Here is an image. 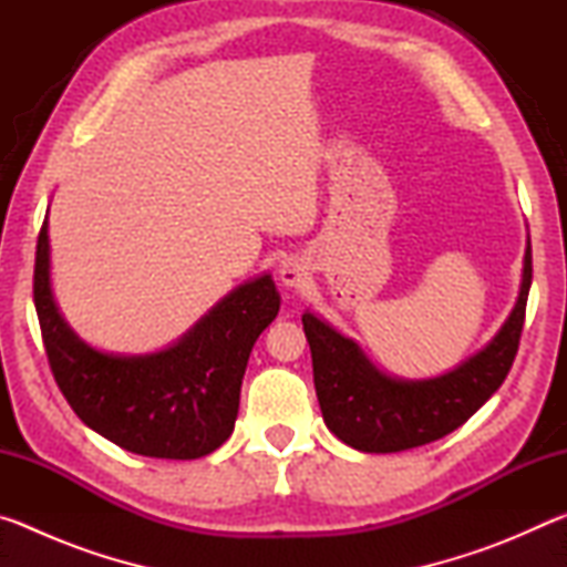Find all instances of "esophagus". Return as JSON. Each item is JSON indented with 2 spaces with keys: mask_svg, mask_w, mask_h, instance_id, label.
Here are the masks:
<instances>
[{
  "mask_svg": "<svg viewBox=\"0 0 567 567\" xmlns=\"http://www.w3.org/2000/svg\"><path fill=\"white\" fill-rule=\"evenodd\" d=\"M310 280V272H307V265L300 257H287L280 265V282L285 287H300Z\"/></svg>",
  "mask_w": 567,
  "mask_h": 567,
  "instance_id": "esophagus-1",
  "label": "esophagus"
}]
</instances>
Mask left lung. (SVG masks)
<instances>
[{
  "label": "left lung",
  "mask_w": 567,
  "mask_h": 567,
  "mask_svg": "<svg viewBox=\"0 0 567 567\" xmlns=\"http://www.w3.org/2000/svg\"><path fill=\"white\" fill-rule=\"evenodd\" d=\"M533 282L530 239L515 307L483 350L445 375L408 380L382 372L352 338L307 310L305 338L324 425L360 453H400L453 433L493 398L513 368Z\"/></svg>",
  "instance_id": "1"
}]
</instances>
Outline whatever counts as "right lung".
<instances>
[{"label": "right lung", "instance_id": "right-lung-1", "mask_svg": "<svg viewBox=\"0 0 567 567\" xmlns=\"http://www.w3.org/2000/svg\"><path fill=\"white\" fill-rule=\"evenodd\" d=\"M34 307L52 375L84 425L134 455L197 460L233 435L252 344L280 312L270 272L235 287L177 342L147 354L92 348L52 292L50 219L37 239Z\"/></svg>", "mask_w": 567, "mask_h": 567}]
</instances>
